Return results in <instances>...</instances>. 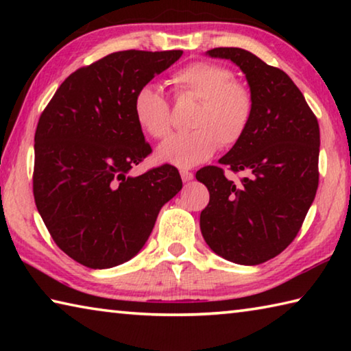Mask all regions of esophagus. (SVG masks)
<instances>
[{
	"mask_svg": "<svg viewBox=\"0 0 351 351\" xmlns=\"http://www.w3.org/2000/svg\"><path fill=\"white\" fill-rule=\"evenodd\" d=\"M181 178H182L184 182H189L190 180H193V173H192V171H189V170H181Z\"/></svg>",
	"mask_w": 351,
	"mask_h": 351,
	"instance_id": "esophagus-1",
	"label": "esophagus"
}]
</instances>
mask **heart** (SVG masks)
Returning <instances> with one entry per match:
<instances>
[{
  "label": "heart",
  "instance_id": "obj_1",
  "mask_svg": "<svg viewBox=\"0 0 351 351\" xmlns=\"http://www.w3.org/2000/svg\"><path fill=\"white\" fill-rule=\"evenodd\" d=\"M178 99L198 100L189 133L171 136L156 152L158 161L189 169L207 161L223 147H232L246 134L254 114V97L247 86L235 80L229 68L213 62H193L170 75ZM138 125L154 139L171 132L170 105L152 83L141 86L133 99Z\"/></svg>",
  "mask_w": 351,
  "mask_h": 351
}]
</instances>
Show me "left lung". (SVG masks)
Segmentation results:
<instances>
[{
	"instance_id": "8db88e82",
	"label": "left lung",
	"mask_w": 351,
	"mask_h": 351,
	"mask_svg": "<svg viewBox=\"0 0 351 351\" xmlns=\"http://www.w3.org/2000/svg\"><path fill=\"white\" fill-rule=\"evenodd\" d=\"M246 75L254 97L252 121L219 164L246 171L240 184L207 165L197 180L210 199L199 228L213 252L239 265H260L295 239L319 186V123L287 73L240 47H215Z\"/></svg>"
}]
</instances>
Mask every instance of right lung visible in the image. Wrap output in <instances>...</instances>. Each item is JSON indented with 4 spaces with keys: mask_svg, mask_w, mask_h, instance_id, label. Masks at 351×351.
<instances>
[{
    "mask_svg": "<svg viewBox=\"0 0 351 351\" xmlns=\"http://www.w3.org/2000/svg\"><path fill=\"white\" fill-rule=\"evenodd\" d=\"M181 56L112 52L71 74L41 112L35 204L56 245L86 268L133 258L161 207L182 189L180 171L169 164L128 176L152 153L133 114L134 94Z\"/></svg>",
    "mask_w": 351,
    "mask_h": 351,
    "instance_id": "obj_1",
    "label": "right lung"
}]
</instances>
